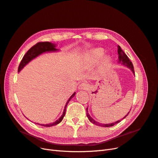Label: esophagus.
<instances>
[{"instance_id": "34e87169", "label": "esophagus", "mask_w": 158, "mask_h": 158, "mask_svg": "<svg viewBox=\"0 0 158 158\" xmlns=\"http://www.w3.org/2000/svg\"><path fill=\"white\" fill-rule=\"evenodd\" d=\"M88 88H89V85L88 84L85 83V82H82L79 85L78 89L79 90H83V89L85 90V89H88Z\"/></svg>"}]
</instances>
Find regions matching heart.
I'll list each match as a JSON object with an SVG mask.
<instances>
[{"mask_svg":"<svg viewBox=\"0 0 158 158\" xmlns=\"http://www.w3.org/2000/svg\"><path fill=\"white\" fill-rule=\"evenodd\" d=\"M103 55V51L102 49H98L92 51H89L85 54V58L91 63H94L98 60Z\"/></svg>","mask_w":158,"mask_h":158,"instance_id":"b5f03b06","label":"heart"}]
</instances>
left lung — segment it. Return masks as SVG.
Segmentation results:
<instances>
[{"label": "left lung", "instance_id": "1", "mask_svg": "<svg viewBox=\"0 0 158 158\" xmlns=\"http://www.w3.org/2000/svg\"><path fill=\"white\" fill-rule=\"evenodd\" d=\"M118 64H123L125 66H127V68H128L129 69H130L132 72V73L135 74V70H134V66H133V64L132 63V62L130 60V59H128V57L127 56V55L124 52V51L121 49V47L120 46H118ZM86 112H87V117L89 119V121L92 123L93 124H94V125H97V126H99V127H112V126H114V125H116V124L120 123L123 119L125 118L128 114L129 113V111L126 115L123 117V118L121 119V120H118L116 122H114V123H108V124H103V123H99L96 121H95L94 119L91 117L89 115V114L88 113V108H86Z\"/></svg>", "mask_w": 158, "mask_h": 158}]
</instances>
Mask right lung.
<instances>
[{"label":"right lung","instance_id":"obj_1","mask_svg":"<svg viewBox=\"0 0 158 158\" xmlns=\"http://www.w3.org/2000/svg\"><path fill=\"white\" fill-rule=\"evenodd\" d=\"M56 44H52V43H51V42L47 41V42L37 43L36 45L33 46L30 50H28V51L25 54V55L23 56L22 60H21V63H20V65H19L18 70V73H20V72L23 69V67L26 66L28 63H30V61H31L33 59H35L36 57L41 55V54L45 53V52H48L58 51L59 49L56 48ZM75 94H76V92H74L70 97L67 102H66V106L64 107L63 114H62V115L60 117V118L57 119L56 121H55L53 123H48V124H40V123H35L37 124V125H40L44 126V127H52V126L57 125V124L60 123L62 121H63V119L65 115L66 106H67V105H68L69 102L70 101V99L74 96Z\"/></svg>","mask_w":158,"mask_h":158}]
</instances>
